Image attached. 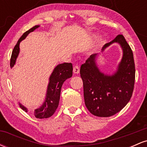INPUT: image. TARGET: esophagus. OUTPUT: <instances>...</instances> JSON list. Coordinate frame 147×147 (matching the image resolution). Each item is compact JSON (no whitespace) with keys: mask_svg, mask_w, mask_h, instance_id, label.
Masks as SVG:
<instances>
[{"mask_svg":"<svg viewBox=\"0 0 147 147\" xmlns=\"http://www.w3.org/2000/svg\"><path fill=\"white\" fill-rule=\"evenodd\" d=\"M73 72L75 74H78L79 72V65H75L73 68Z\"/></svg>","mask_w":147,"mask_h":147,"instance_id":"1","label":"esophagus"}]
</instances>
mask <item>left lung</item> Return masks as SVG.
Masks as SVG:
<instances>
[{"mask_svg":"<svg viewBox=\"0 0 147 147\" xmlns=\"http://www.w3.org/2000/svg\"><path fill=\"white\" fill-rule=\"evenodd\" d=\"M113 43L122 47L123 57L117 70L113 75L100 72L96 63L97 54L90 55L80 69L84 97L88 110L97 117H110L119 112L132 96L136 77L133 54L122 34L106 43L102 51Z\"/></svg>","mask_w":147,"mask_h":147,"instance_id":"left-lung-1","label":"left lung"}]
</instances>
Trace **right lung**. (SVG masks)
Instances as JSON below:
<instances>
[{"label": "right lung", "mask_w": 147, "mask_h": 147, "mask_svg": "<svg viewBox=\"0 0 147 147\" xmlns=\"http://www.w3.org/2000/svg\"><path fill=\"white\" fill-rule=\"evenodd\" d=\"M39 25H35L31 29L22 35L21 38L13 49L12 53H11V59H10V67L12 68L16 63V58H17L18 54H19L20 48L19 44L21 41H23L25 37L28 35V34L33 32L34 30L38 28ZM72 65L71 63H64L59 64L57 65L56 68L54 69L52 75H50L49 79V84L47 89L46 97H45V101L41 106L34 111V115L36 118L38 119H44V118H48L55 113L57 107L59 106L60 99L61 89L62 85L63 82L67 79L70 78L72 75ZM20 107L28 112L26 108L23 106L21 104H19Z\"/></svg>", "instance_id": "1"}]
</instances>
